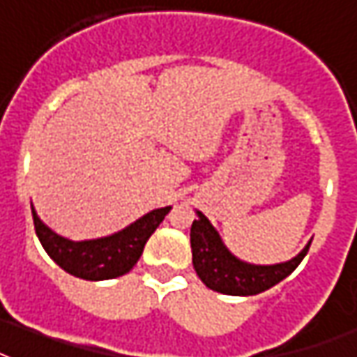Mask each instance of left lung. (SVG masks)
<instances>
[{
    "label": "left lung",
    "instance_id": "left-lung-1",
    "mask_svg": "<svg viewBox=\"0 0 357 357\" xmlns=\"http://www.w3.org/2000/svg\"><path fill=\"white\" fill-rule=\"evenodd\" d=\"M310 244L312 242H308V245L289 262L251 266L240 262L229 253L216 229L202 213H198V218L194 220L190 227V248L196 273L207 288L225 295H257L269 289L299 266L308 253Z\"/></svg>",
    "mask_w": 357,
    "mask_h": 357
}]
</instances>
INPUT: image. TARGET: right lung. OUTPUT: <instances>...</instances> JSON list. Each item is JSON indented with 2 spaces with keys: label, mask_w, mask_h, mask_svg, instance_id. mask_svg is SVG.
Returning a JSON list of instances; mask_svg holds the SVG:
<instances>
[{
  "label": "right lung",
  "mask_w": 357,
  "mask_h": 357,
  "mask_svg": "<svg viewBox=\"0 0 357 357\" xmlns=\"http://www.w3.org/2000/svg\"><path fill=\"white\" fill-rule=\"evenodd\" d=\"M170 208L172 207L155 208L121 233L88 242H71L58 236L47 225H43L34 207L33 220L43 249L63 271L84 280H106L128 273L137 264L146 240L159 227Z\"/></svg>",
  "instance_id": "1"
}]
</instances>
